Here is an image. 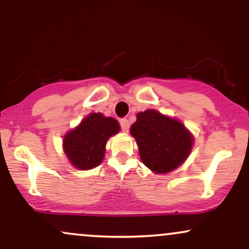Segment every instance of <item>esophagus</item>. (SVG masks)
<instances>
[{
	"label": "esophagus",
	"mask_w": 249,
	"mask_h": 249,
	"mask_svg": "<svg viewBox=\"0 0 249 249\" xmlns=\"http://www.w3.org/2000/svg\"><path fill=\"white\" fill-rule=\"evenodd\" d=\"M119 124H121V128L123 132H127L128 128H130V123H128V121L126 118H123L119 121Z\"/></svg>",
	"instance_id": "34e87169"
}]
</instances>
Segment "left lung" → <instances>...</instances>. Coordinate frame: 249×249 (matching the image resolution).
Returning a JSON list of instances; mask_svg holds the SVG:
<instances>
[{"instance_id": "obj_1", "label": "left lung", "mask_w": 249, "mask_h": 249, "mask_svg": "<svg viewBox=\"0 0 249 249\" xmlns=\"http://www.w3.org/2000/svg\"><path fill=\"white\" fill-rule=\"evenodd\" d=\"M130 132L136 138L142 161L156 173H167L182 164L193 138L184 125L156 110L137 115Z\"/></svg>"}]
</instances>
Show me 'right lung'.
Segmentation results:
<instances>
[{
	"label": "right lung",
	"instance_id": "obj_1",
	"mask_svg": "<svg viewBox=\"0 0 249 249\" xmlns=\"http://www.w3.org/2000/svg\"><path fill=\"white\" fill-rule=\"evenodd\" d=\"M119 132L115 118L91 113L64 137V152L73 166L90 170L101 164L108 137Z\"/></svg>",
	"mask_w": 249,
	"mask_h": 249
}]
</instances>
